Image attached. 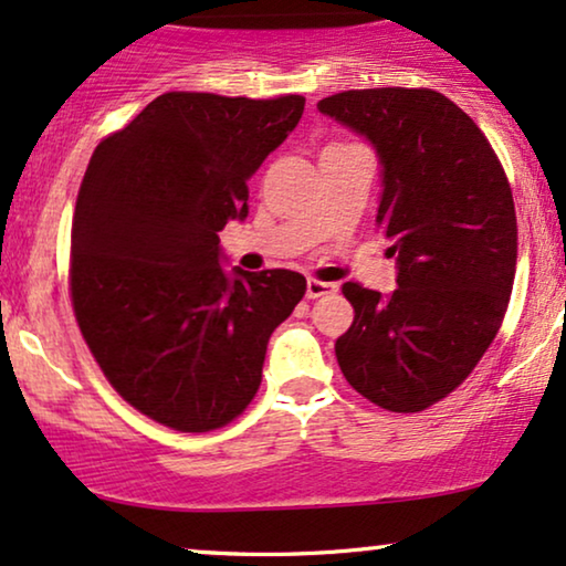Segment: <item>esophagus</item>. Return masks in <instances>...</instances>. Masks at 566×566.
<instances>
[{
  "mask_svg": "<svg viewBox=\"0 0 566 566\" xmlns=\"http://www.w3.org/2000/svg\"><path fill=\"white\" fill-rule=\"evenodd\" d=\"M334 292H336V284H332V282H318V279H307L305 295L311 297V300L324 297V295H334Z\"/></svg>",
  "mask_w": 566,
  "mask_h": 566,
  "instance_id": "34e87169",
  "label": "esophagus"
}]
</instances>
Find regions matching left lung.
Returning a JSON list of instances; mask_svg holds the SVG:
<instances>
[{
	"label": "left lung",
	"instance_id": "8db88e82",
	"mask_svg": "<svg viewBox=\"0 0 566 566\" xmlns=\"http://www.w3.org/2000/svg\"><path fill=\"white\" fill-rule=\"evenodd\" d=\"M318 112L374 143L376 224L397 255L391 295L342 287L355 321L336 360L374 405L420 412L473 374L502 326L517 266L512 188L481 127L439 91H342Z\"/></svg>",
	"mask_w": 566,
	"mask_h": 566
}]
</instances>
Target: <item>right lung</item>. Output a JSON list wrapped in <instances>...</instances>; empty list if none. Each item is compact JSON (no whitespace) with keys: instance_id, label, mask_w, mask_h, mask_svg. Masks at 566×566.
Wrapping results in <instances>:
<instances>
[{"instance_id":"1","label":"right lung","mask_w":566,"mask_h":566,"mask_svg":"<svg viewBox=\"0 0 566 566\" xmlns=\"http://www.w3.org/2000/svg\"><path fill=\"white\" fill-rule=\"evenodd\" d=\"M303 96L171 91L96 146L77 192L70 292L85 345L125 402L182 433L227 426L261 386L305 276L221 269L219 232L295 130Z\"/></svg>"}]
</instances>
